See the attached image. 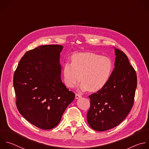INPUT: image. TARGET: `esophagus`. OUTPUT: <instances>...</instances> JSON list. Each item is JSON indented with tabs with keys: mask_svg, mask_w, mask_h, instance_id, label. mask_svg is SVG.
<instances>
[{
	"mask_svg": "<svg viewBox=\"0 0 149 149\" xmlns=\"http://www.w3.org/2000/svg\"><path fill=\"white\" fill-rule=\"evenodd\" d=\"M81 97V95H78V94H77V93L75 94V99H77V100H78V99L80 98Z\"/></svg>",
	"mask_w": 149,
	"mask_h": 149,
	"instance_id": "obj_1",
	"label": "esophagus"
}]
</instances>
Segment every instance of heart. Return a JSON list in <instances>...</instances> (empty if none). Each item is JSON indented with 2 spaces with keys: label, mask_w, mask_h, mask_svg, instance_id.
Listing matches in <instances>:
<instances>
[{
  "label": "heart",
  "mask_w": 149,
  "mask_h": 149,
  "mask_svg": "<svg viewBox=\"0 0 149 149\" xmlns=\"http://www.w3.org/2000/svg\"><path fill=\"white\" fill-rule=\"evenodd\" d=\"M71 63H65L63 73L65 85L73 88L81 81L82 91L97 92L109 82L113 69L111 59L94 53H80L71 57Z\"/></svg>",
  "instance_id": "heart-1"
}]
</instances>
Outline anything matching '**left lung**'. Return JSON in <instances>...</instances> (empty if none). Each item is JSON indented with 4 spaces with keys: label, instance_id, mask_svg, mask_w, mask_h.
<instances>
[{
    "label": "left lung",
    "instance_id": "1",
    "mask_svg": "<svg viewBox=\"0 0 149 149\" xmlns=\"http://www.w3.org/2000/svg\"><path fill=\"white\" fill-rule=\"evenodd\" d=\"M113 48L115 68L109 82L102 89L89 96L91 107L87 121L96 131H105L119 125L133 105L137 87L136 71L126 55Z\"/></svg>",
    "mask_w": 149,
    "mask_h": 149
}]
</instances>
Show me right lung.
Returning <instances> with one entry per match:
<instances>
[{"label":"right lung","mask_w":149,"mask_h":149,"mask_svg":"<svg viewBox=\"0 0 149 149\" xmlns=\"http://www.w3.org/2000/svg\"><path fill=\"white\" fill-rule=\"evenodd\" d=\"M63 47L45 45L26 52L14 74L17 109L28 122L41 129L55 127L75 98L61 78Z\"/></svg>","instance_id":"obj_1"}]
</instances>
